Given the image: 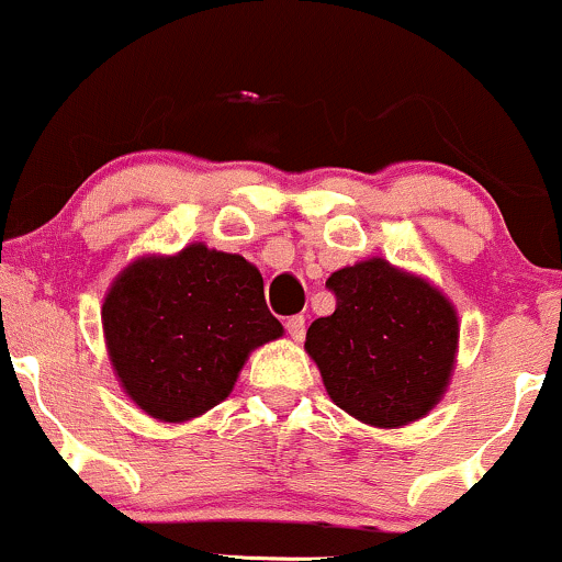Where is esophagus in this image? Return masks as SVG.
Masks as SVG:
<instances>
[{
    "label": "esophagus",
    "instance_id": "obj_1",
    "mask_svg": "<svg viewBox=\"0 0 562 562\" xmlns=\"http://www.w3.org/2000/svg\"><path fill=\"white\" fill-rule=\"evenodd\" d=\"M285 330L293 340H303V333H306V319H303L301 314H295V317H288L285 319Z\"/></svg>",
    "mask_w": 562,
    "mask_h": 562
}]
</instances>
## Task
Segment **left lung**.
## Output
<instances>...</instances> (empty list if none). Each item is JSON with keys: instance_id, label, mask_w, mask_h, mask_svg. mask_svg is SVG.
Listing matches in <instances>:
<instances>
[{"instance_id": "8db88e82", "label": "left lung", "mask_w": 562, "mask_h": 562, "mask_svg": "<svg viewBox=\"0 0 562 562\" xmlns=\"http://www.w3.org/2000/svg\"><path fill=\"white\" fill-rule=\"evenodd\" d=\"M330 317L312 322L306 351L340 409L375 428H402L441 402L457 359L460 322L423 277L385 259L330 274Z\"/></svg>"}]
</instances>
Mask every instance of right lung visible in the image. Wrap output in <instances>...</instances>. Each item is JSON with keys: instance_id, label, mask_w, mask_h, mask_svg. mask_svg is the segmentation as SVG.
I'll list each match as a JSON object with an SVG mask.
<instances>
[{"instance_id": "obj_1", "label": "right lung", "mask_w": 562, "mask_h": 562, "mask_svg": "<svg viewBox=\"0 0 562 562\" xmlns=\"http://www.w3.org/2000/svg\"><path fill=\"white\" fill-rule=\"evenodd\" d=\"M102 333L126 396L156 420L184 423L224 402L248 353L282 325L254 263L192 243L128 263L102 303Z\"/></svg>"}]
</instances>
